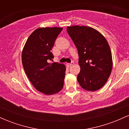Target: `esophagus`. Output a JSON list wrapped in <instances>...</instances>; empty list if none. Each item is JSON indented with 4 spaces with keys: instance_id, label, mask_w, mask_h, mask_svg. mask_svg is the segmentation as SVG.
<instances>
[{
    "instance_id": "obj_1",
    "label": "esophagus",
    "mask_w": 129,
    "mask_h": 129,
    "mask_svg": "<svg viewBox=\"0 0 129 129\" xmlns=\"http://www.w3.org/2000/svg\"><path fill=\"white\" fill-rule=\"evenodd\" d=\"M73 64H74V62H72V63H67L66 64V66H67V67H69L73 66Z\"/></svg>"
}]
</instances>
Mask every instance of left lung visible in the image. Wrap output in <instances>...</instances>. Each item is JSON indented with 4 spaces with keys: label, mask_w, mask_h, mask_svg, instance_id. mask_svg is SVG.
<instances>
[{
    "label": "left lung",
    "mask_w": 129,
    "mask_h": 129,
    "mask_svg": "<svg viewBox=\"0 0 129 129\" xmlns=\"http://www.w3.org/2000/svg\"><path fill=\"white\" fill-rule=\"evenodd\" d=\"M77 48L81 68L77 80L84 90L94 91L107 82L112 70V52L104 36L90 26H67Z\"/></svg>",
    "instance_id": "8db88e82"
}]
</instances>
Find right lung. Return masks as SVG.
I'll list each match as a JSON object with an SVG mask.
<instances>
[{
	"label": "right lung",
	"instance_id": "1",
	"mask_svg": "<svg viewBox=\"0 0 129 129\" xmlns=\"http://www.w3.org/2000/svg\"><path fill=\"white\" fill-rule=\"evenodd\" d=\"M62 30L59 27L35 29L22 50V62L26 76L37 90L48 95L59 92L63 86L65 65L47 62L53 58L51 50Z\"/></svg>",
	"mask_w": 129,
	"mask_h": 129
}]
</instances>
